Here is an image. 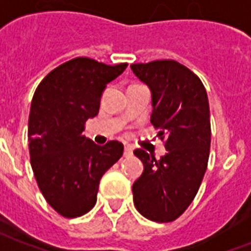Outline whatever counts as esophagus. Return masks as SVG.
<instances>
[{"instance_id":"obj_1","label":"esophagus","mask_w":251,"mask_h":251,"mask_svg":"<svg viewBox=\"0 0 251 251\" xmlns=\"http://www.w3.org/2000/svg\"><path fill=\"white\" fill-rule=\"evenodd\" d=\"M124 154H125L126 157H127V156H131V154H133V147H130V145H126L125 151H124Z\"/></svg>"}]
</instances>
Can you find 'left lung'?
I'll return each instance as SVG.
<instances>
[{
    "label": "left lung",
    "instance_id": "obj_1",
    "mask_svg": "<svg viewBox=\"0 0 251 251\" xmlns=\"http://www.w3.org/2000/svg\"><path fill=\"white\" fill-rule=\"evenodd\" d=\"M152 94L151 122L167 138V153L156 160L142 149L134 154L144 172L133 184L137 211L153 222L179 218L198 194L210 156L211 126L207 93L200 79L175 60L131 64Z\"/></svg>",
    "mask_w": 251,
    "mask_h": 251
}]
</instances>
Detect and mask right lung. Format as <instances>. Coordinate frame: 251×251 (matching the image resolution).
<instances>
[{
    "label": "right lung",
    "mask_w": 251,
    "mask_h": 251,
    "mask_svg": "<svg viewBox=\"0 0 251 251\" xmlns=\"http://www.w3.org/2000/svg\"><path fill=\"white\" fill-rule=\"evenodd\" d=\"M126 67L76 57L52 70L36 88L28 121L30 165L48 204L66 218L93 208L102 176L124 153L121 142L100 147L82 131L98 114L107 83Z\"/></svg>",
    "instance_id": "obj_1"
}]
</instances>
